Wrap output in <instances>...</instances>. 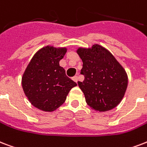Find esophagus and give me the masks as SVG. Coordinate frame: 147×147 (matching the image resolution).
<instances>
[{"label":"esophagus","mask_w":147,"mask_h":147,"mask_svg":"<svg viewBox=\"0 0 147 147\" xmlns=\"http://www.w3.org/2000/svg\"><path fill=\"white\" fill-rule=\"evenodd\" d=\"M72 80H73L74 82H78V76H74L73 78H72Z\"/></svg>","instance_id":"obj_1"}]
</instances>
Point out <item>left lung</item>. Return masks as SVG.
I'll use <instances>...</instances> for the list:
<instances>
[{
	"label": "left lung",
	"instance_id": "1",
	"mask_svg": "<svg viewBox=\"0 0 147 147\" xmlns=\"http://www.w3.org/2000/svg\"><path fill=\"white\" fill-rule=\"evenodd\" d=\"M76 52L82 61L83 82H78L86 103L92 109L106 112L120 103L128 86L126 70L113 55L98 44L79 47Z\"/></svg>",
	"mask_w": 147,
	"mask_h": 147
}]
</instances>
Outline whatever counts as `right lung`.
<instances>
[{
    "label": "right lung",
    "mask_w": 147,
    "mask_h": 147,
    "mask_svg": "<svg viewBox=\"0 0 147 147\" xmlns=\"http://www.w3.org/2000/svg\"><path fill=\"white\" fill-rule=\"evenodd\" d=\"M67 48L47 45L34 55L24 70L21 85L32 106L44 112H53L66 100L77 84L67 77L59 61Z\"/></svg>",
    "instance_id": "obj_1"
}]
</instances>
